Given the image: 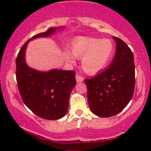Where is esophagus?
Instances as JSON below:
<instances>
[{
  "mask_svg": "<svg viewBox=\"0 0 151 151\" xmlns=\"http://www.w3.org/2000/svg\"><path fill=\"white\" fill-rule=\"evenodd\" d=\"M76 80H77V83H82V82H83V80H84V78H83L81 75L77 74V75H76Z\"/></svg>",
  "mask_w": 151,
  "mask_h": 151,
  "instance_id": "34e87169",
  "label": "esophagus"
}]
</instances>
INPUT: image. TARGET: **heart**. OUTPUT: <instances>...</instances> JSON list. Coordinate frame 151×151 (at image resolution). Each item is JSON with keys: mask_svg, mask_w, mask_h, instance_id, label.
Masks as SVG:
<instances>
[{"mask_svg": "<svg viewBox=\"0 0 151 151\" xmlns=\"http://www.w3.org/2000/svg\"><path fill=\"white\" fill-rule=\"evenodd\" d=\"M71 53L65 51L68 61L74 62V57L82 58V67L85 72L95 74L106 66L113 52V45L108 39H97L79 37L72 42Z\"/></svg>", "mask_w": 151, "mask_h": 151, "instance_id": "obj_1", "label": "heart"}]
</instances>
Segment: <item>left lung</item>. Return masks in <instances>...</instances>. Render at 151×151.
<instances>
[{"mask_svg":"<svg viewBox=\"0 0 151 151\" xmlns=\"http://www.w3.org/2000/svg\"><path fill=\"white\" fill-rule=\"evenodd\" d=\"M116 51L109 68L93 78L85 79L90 109L97 116L117 115L127 106L135 86V66L131 49L114 36Z\"/></svg>","mask_w":151,"mask_h":151,"instance_id":"1","label":"left lung"}]
</instances>
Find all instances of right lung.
<instances>
[{"label":"right lung","mask_w":151,"mask_h":151,"mask_svg":"<svg viewBox=\"0 0 151 151\" xmlns=\"http://www.w3.org/2000/svg\"><path fill=\"white\" fill-rule=\"evenodd\" d=\"M56 29L50 28L28 39L16 58V79L21 98L33 113L47 120L60 119L66 115L70 93L76 85V74L72 70L42 72L30 68L25 63V52L29 41L50 36Z\"/></svg>","instance_id":"right-lung-1"}]
</instances>
